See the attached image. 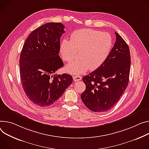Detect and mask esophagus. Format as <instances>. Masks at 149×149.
I'll return each mask as SVG.
<instances>
[{
    "mask_svg": "<svg viewBox=\"0 0 149 149\" xmlns=\"http://www.w3.org/2000/svg\"><path fill=\"white\" fill-rule=\"evenodd\" d=\"M81 78H82V77L79 75H75V76L73 77V79H74V81L75 82L78 81H79L80 79H81Z\"/></svg>",
    "mask_w": 149,
    "mask_h": 149,
    "instance_id": "obj_1",
    "label": "esophagus"
}]
</instances>
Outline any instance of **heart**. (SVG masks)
Masks as SVG:
<instances>
[{
	"instance_id": "heart-1",
	"label": "heart",
	"mask_w": 149,
	"mask_h": 149,
	"mask_svg": "<svg viewBox=\"0 0 149 149\" xmlns=\"http://www.w3.org/2000/svg\"><path fill=\"white\" fill-rule=\"evenodd\" d=\"M112 45V36L108 33L88 29L74 31L70 35V40L63 39L61 42L60 52L66 62L72 60L77 50H79V58L66 65L65 71L78 75L90 68L97 69L109 56Z\"/></svg>"
}]
</instances>
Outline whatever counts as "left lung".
Instances as JSON below:
<instances>
[{
	"label": "left lung",
	"mask_w": 149,
	"mask_h": 149,
	"mask_svg": "<svg viewBox=\"0 0 149 149\" xmlns=\"http://www.w3.org/2000/svg\"><path fill=\"white\" fill-rule=\"evenodd\" d=\"M115 34V43L106 61L82 79L86 88L81 99L93 112H103L111 109L128 85L130 49L122 37L116 32Z\"/></svg>",
	"instance_id": "1"
}]
</instances>
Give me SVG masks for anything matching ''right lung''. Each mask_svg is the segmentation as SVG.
Instances as JSON below:
<instances>
[{
	"instance_id": "1",
	"label": "right lung",
	"mask_w": 149,
	"mask_h": 149,
	"mask_svg": "<svg viewBox=\"0 0 149 149\" xmlns=\"http://www.w3.org/2000/svg\"><path fill=\"white\" fill-rule=\"evenodd\" d=\"M61 22H48L36 29L24 44L19 59L21 83L34 104L46 107L53 104L72 83L67 74H55L63 66L59 53L65 33Z\"/></svg>"
}]
</instances>
